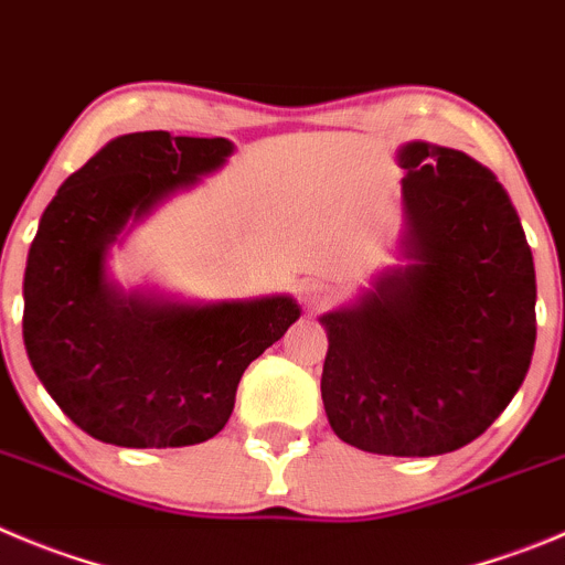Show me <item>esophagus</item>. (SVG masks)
<instances>
[{
	"label": "esophagus",
	"mask_w": 565,
	"mask_h": 565,
	"mask_svg": "<svg viewBox=\"0 0 565 565\" xmlns=\"http://www.w3.org/2000/svg\"><path fill=\"white\" fill-rule=\"evenodd\" d=\"M298 295L309 309H320L331 300V287H329V284H323V281H303V284H300Z\"/></svg>",
	"instance_id": "obj_1"
}]
</instances>
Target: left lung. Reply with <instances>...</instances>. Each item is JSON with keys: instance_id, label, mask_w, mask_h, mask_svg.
Segmentation results:
<instances>
[{"instance_id": "obj_1", "label": "left lung", "mask_w": 565, "mask_h": 565, "mask_svg": "<svg viewBox=\"0 0 565 565\" xmlns=\"http://www.w3.org/2000/svg\"><path fill=\"white\" fill-rule=\"evenodd\" d=\"M404 258L329 334L323 407L348 446L435 457L477 440L519 393L535 351V265L502 183L471 156L409 141Z\"/></svg>"}]
</instances>
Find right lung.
Segmentation results:
<instances>
[{"instance_id": "1", "label": "right lung", "mask_w": 565, "mask_h": 565, "mask_svg": "<svg viewBox=\"0 0 565 565\" xmlns=\"http://www.w3.org/2000/svg\"><path fill=\"white\" fill-rule=\"evenodd\" d=\"M231 152L228 139L119 136L41 214L24 270V348L57 407L97 440L178 449L214 437L245 367L300 318L289 295L178 303L125 295L108 278L119 234Z\"/></svg>"}]
</instances>
